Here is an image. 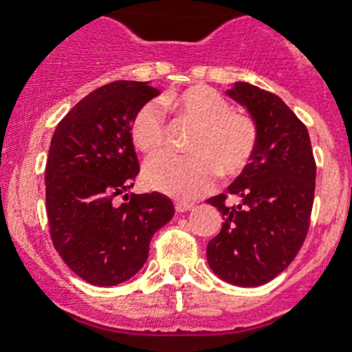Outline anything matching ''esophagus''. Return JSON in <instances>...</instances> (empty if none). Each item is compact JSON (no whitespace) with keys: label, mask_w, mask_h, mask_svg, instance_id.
<instances>
[{"label":"esophagus","mask_w":352,"mask_h":352,"mask_svg":"<svg viewBox=\"0 0 352 352\" xmlns=\"http://www.w3.org/2000/svg\"><path fill=\"white\" fill-rule=\"evenodd\" d=\"M193 204L192 203H184V201H177L175 203V210L179 212V214H182V212H188V210H192Z\"/></svg>","instance_id":"esophagus-1"}]
</instances>
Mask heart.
I'll return each mask as SVG.
<instances>
[{
    "label": "heart",
    "instance_id": "heart-1",
    "mask_svg": "<svg viewBox=\"0 0 352 352\" xmlns=\"http://www.w3.org/2000/svg\"><path fill=\"white\" fill-rule=\"evenodd\" d=\"M166 109H173L184 120L197 126L188 157L162 155L144 166V181L149 188L177 199H195L212 190L217 173L237 177L250 166L259 142L256 118L234 111L225 96L208 85L188 89L162 98ZM129 138L144 155H157L166 148L168 126L159 102H148L133 115Z\"/></svg>",
    "mask_w": 352,
    "mask_h": 352
}]
</instances>
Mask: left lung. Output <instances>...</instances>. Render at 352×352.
Returning a JSON list of instances; mask_svg holds the SVG:
<instances>
[{
	"label": "left lung",
	"mask_w": 352,
	"mask_h": 352,
	"mask_svg": "<svg viewBox=\"0 0 352 352\" xmlns=\"http://www.w3.org/2000/svg\"><path fill=\"white\" fill-rule=\"evenodd\" d=\"M228 95L259 126L250 166L228 192L208 199L223 215V228L206 248L210 268L239 287L268 283L303 246L316 190V160L305 124L279 96L237 82ZM234 197L235 204H228Z\"/></svg>",
	"instance_id": "obj_1"
}]
</instances>
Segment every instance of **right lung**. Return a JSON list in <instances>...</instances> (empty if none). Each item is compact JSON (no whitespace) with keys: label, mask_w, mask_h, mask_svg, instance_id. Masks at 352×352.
<instances>
[{"label":"right lung","mask_w":352,"mask_h":352,"mask_svg":"<svg viewBox=\"0 0 352 352\" xmlns=\"http://www.w3.org/2000/svg\"><path fill=\"white\" fill-rule=\"evenodd\" d=\"M160 91L118 80L80 100L56 126L45 166L52 245L87 283L113 287L148 259L149 241L175 214L162 193H131L140 166L129 122ZM122 195L124 203L114 199Z\"/></svg>","instance_id":"right-lung-1"}]
</instances>
